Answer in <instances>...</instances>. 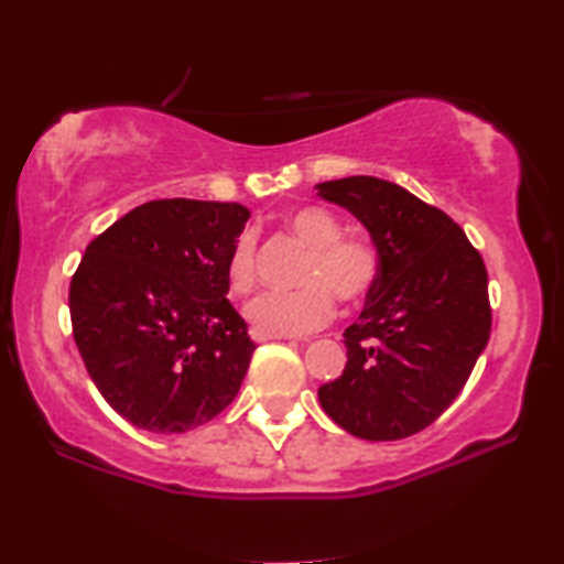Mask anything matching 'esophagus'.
Listing matches in <instances>:
<instances>
[{
    "label": "esophagus",
    "instance_id": "1",
    "mask_svg": "<svg viewBox=\"0 0 564 564\" xmlns=\"http://www.w3.org/2000/svg\"><path fill=\"white\" fill-rule=\"evenodd\" d=\"M253 341H272V338H284V336H269V334H259V330H251Z\"/></svg>",
    "mask_w": 564,
    "mask_h": 564
}]
</instances>
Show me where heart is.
I'll return each mask as SVG.
<instances>
[{
  "label": "heart",
  "mask_w": 564,
  "mask_h": 564,
  "mask_svg": "<svg viewBox=\"0 0 564 564\" xmlns=\"http://www.w3.org/2000/svg\"><path fill=\"white\" fill-rule=\"evenodd\" d=\"M290 234L307 246L300 269L303 288L264 292L246 307L251 328L269 336H303L334 318L336 300L361 303L380 276V253L365 236H344L341 220L326 207H300L288 215ZM257 282V238L241 234L228 257V288L246 295Z\"/></svg>",
  "instance_id": "obj_1"
}]
</instances>
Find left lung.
I'll return each mask as SVG.
<instances>
[{
	"label": "left lung",
	"mask_w": 564,
	"mask_h": 564,
	"mask_svg": "<svg viewBox=\"0 0 564 564\" xmlns=\"http://www.w3.org/2000/svg\"><path fill=\"white\" fill-rule=\"evenodd\" d=\"M380 253V276L344 330L338 380L318 388L330 419L367 442H398L454 403L490 338L488 269L444 210L377 176L321 182Z\"/></svg>",
	"instance_id": "1"
}]
</instances>
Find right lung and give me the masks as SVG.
Masks as SVG:
<instances>
[{
  "label": "right lung",
  "instance_id": "1",
  "mask_svg": "<svg viewBox=\"0 0 564 564\" xmlns=\"http://www.w3.org/2000/svg\"><path fill=\"white\" fill-rule=\"evenodd\" d=\"M249 218L238 203L153 199L84 251L68 290L76 349L135 429L184 434L241 390L257 344L226 295Z\"/></svg>",
  "mask_w": 564,
  "mask_h": 564
}]
</instances>
